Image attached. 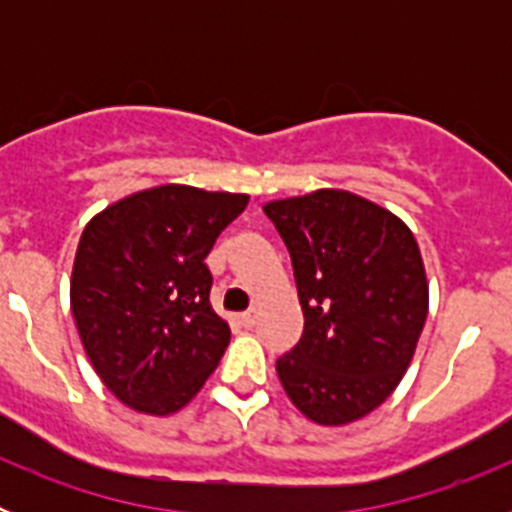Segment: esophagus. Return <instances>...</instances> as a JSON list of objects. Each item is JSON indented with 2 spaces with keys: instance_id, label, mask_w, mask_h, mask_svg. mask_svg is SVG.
I'll list each match as a JSON object with an SVG mask.
<instances>
[{
  "instance_id": "34e87169",
  "label": "esophagus",
  "mask_w": 512,
  "mask_h": 512,
  "mask_svg": "<svg viewBox=\"0 0 512 512\" xmlns=\"http://www.w3.org/2000/svg\"><path fill=\"white\" fill-rule=\"evenodd\" d=\"M238 323L243 325V328H253L256 325V310H246L238 315Z\"/></svg>"
}]
</instances>
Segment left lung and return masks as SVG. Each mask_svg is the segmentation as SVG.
<instances>
[{"label":"left lung","instance_id":"1","mask_svg":"<svg viewBox=\"0 0 512 512\" xmlns=\"http://www.w3.org/2000/svg\"><path fill=\"white\" fill-rule=\"evenodd\" d=\"M292 256L305 330L277 359L284 392L320 425L364 418L392 395L428 315L415 235L341 189L264 205Z\"/></svg>","mask_w":512,"mask_h":512}]
</instances>
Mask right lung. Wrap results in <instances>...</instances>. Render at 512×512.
<instances>
[{"label":"right lung","mask_w":512,"mask_h":512,"mask_svg":"<svg viewBox=\"0 0 512 512\" xmlns=\"http://www.w3.org/2000/svg\"><path fill=\"white\" fill-rule=\"evenodd\" d=\"M246 205L248 194L164 184L81 233L71 312L94 372L128 408L176 413L223 359L230 328L210 305L205 259Z\"/></svg>","instance_id":"obj_1"}]
</instances>
